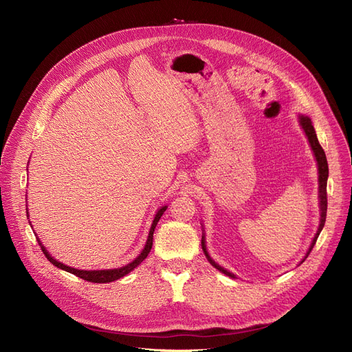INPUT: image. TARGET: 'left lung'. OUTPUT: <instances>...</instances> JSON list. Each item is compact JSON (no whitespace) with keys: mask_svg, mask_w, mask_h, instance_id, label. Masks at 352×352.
Returning a JSON list of instances; mask_svg holds the SVG:
<instances>
[{"mask_svg":"<svg viewBox=\"0 0 352 352\" xmlns=\"http://www.w3.org/2000/svg\"><path fill=\"white\" fill-rule=\"evenodd\" d=\"M300 124H301V126H302V129H304V133H305V135L308 137V141H309V144H311V148H312V151H314V155H316V160H317V162H318V182H320V207H321V221H320V227H318V231H317V235L314 236V239H312V244H311V248H309V251L307 252V256H308V254L311 252V250L314 248V245H316V243H317V238H318V235H320V232H321V230L324 228V224H325V218H327V179H328V162H327V157H325V153H324V150H322V146L320 145V142H318V138H317V134H316V129H314V125H312V122H311V120L308 118V117H304V116H301L300 117ZM202 250H204V254L207 255V258H208V261L218 270V271H221L223 274H226V275H228V276H232L234 278V274H231V272H228L227 270H224L223 267H219L218 264H215L211 258H210V255H208V252H207V248H206V241H204V236H202ZM305 256V258H307Z\"/></svg>","mask_w":352,"mask_h":352,"instance_id":"left-lung-1","label":"left lung"}]
</instances>
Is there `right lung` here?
<instances>
[{
  "mask_svg": "<svg viewBox=\"0 0 352 352\" xmlns=\"http://www.w3.org/2000/svg\"><path fill=\"white\" fill-rule=\"evenodd\" d=\"M165 210H166V207H162V208H160V210H158V212H157V215H155V218H154V221H153V226H151L150 234H148L146 244H145V248L142 250V252L135 258V260H134L133 263H129V264H126L125 267L116 268V270L82 271V270H76V268L67 267V265H64V264L58 263L57 260H54V258L47 252V250L44 248V245L40 243V239H36V241H38V244L41 245V250H43L44 255L47 256V260H48L52 265H55L57 268H61V270H64V271H67V272H71V274H74V275H77V276H80V278H82V280H85V281L96 283V284H105V283H111V281L120 280L121 276L126 275L129 271H133L135 267H138V265L145 260L146 255L150 254V251H151V248H153V236H154V230H155L157 223L160 221V218H161V215L164 214V211H165Z\"/></svg>",
  "mask_w": 352,
  "mask_h": 352,
  "instance_id": "add662e5",
  "label": "right lung"
}]
</instances>
